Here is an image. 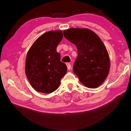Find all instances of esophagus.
Instances as JSON below:
<instances>
[{"label":"esophagus","mask_w":131,"mask_h":131,"mask_svg":"<svg viewBox=\"0 0 131 131\" xmlns=\"http://www.w3.org/2000/svg\"><path fill=\"white\" fill-rule=\"evenodd\" d=\"M67 69L68 70H70L71 69V64L70 63H67Z\"/></svg>","instance_id":"34e87169"}]
</instances>
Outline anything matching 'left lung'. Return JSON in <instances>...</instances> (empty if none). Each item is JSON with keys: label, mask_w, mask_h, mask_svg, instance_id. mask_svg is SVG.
Instances as JSON below:
<instances>
[{"label": "left lung", "mask_w": 131, "mask_h": 131, "mask_svg": "<svg viewBox=\"0 0 131 131\" xmlns=\"http://www.w3.org/2000/svg\"><path fill=\"white\" fill-rule=\"evenodd\" d=\"M63 34L78 50L73 71L80 82L89 88H96L102 85L108 76L110 61L99 36L87 28L68 29Z\"/></svg>", "instance_id": "8db88e82"}]
</instances>
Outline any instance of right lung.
<instances>
[{"instance_id": "right-lung-1", "label": "right lung", "mask_w": 131, "mask_h": 131, "mask_svg": "<svg viewBox=\"0 0 131 131\" xmlns=\"http://www.w3.org/2000/svg\"><path fill=\"white\" fill-rule=\"evenodd\" d=\"M63 36L59 30L47 32L34 42L28 51L25 74L37 92L50 93L55 91L67 72V66L60 61V54L56 50Z\"/></svg>"}]
</instances>
